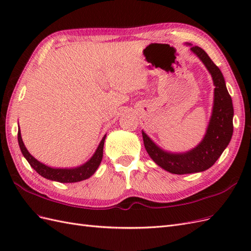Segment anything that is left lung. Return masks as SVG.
Returning a JSON list of instances; mask_svg holds the SVG:
<instances>
[{
    "mask_svg": "<svg viewBox=\"0 0 251 251\" xmlns=\"http://www.w3.org/2000/svg\"><path fill=\"white\" fill-rule=\"evenodd\" d=\"M191 50L206 67L215 85L214 107L204 138L193 150L174 154L156 146L142 131L144 148L150 157L163 170L177 175L199 173L209 169L228 146L233 132L232 100L227 91L222 72L202 48L194 46L191 47Z\"/></svg>",
    "mask_w": 251,
    "mask_h": 251,
    "instance_id": "obj_1",
    "label": "left lung"
}]
</instances>
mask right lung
<instances>
[{"instance_id": "add662e5", "label": "right lung", "mask_w": 251, "mask_h": 251, "mask_svg": "<svg viewBox=\"0 0 251 251\" xmlns=\"http://www.w3.org/2000/svg\"><path fill=\"white\" fill-rule=\"evenodd\" d=\"M104 139L105 135L101 139L100 146L96 149L94 155L91 157L90 160H88L86 163L73 169H54L40 162L39 160H36V159L27 151L24 142H23L20 127L18 132V141L21 151L23 156H24L26 158V160L29 162V164L31 165V168L35 170L37 174H40L42 177L48 180L60 182V183H73V182L86 180L92 176L101 162Z\"/></svg>"}]
</instances>
